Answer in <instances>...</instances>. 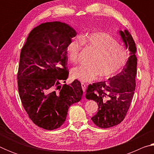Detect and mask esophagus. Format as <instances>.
Returning <instances> with one entry per match:
<instances>
[{"mask_svg":"<svg viewBox=\"0 0 154 154\" xmlns=\"http://www.w3.org/2000/svg\"><path fill=\"white\" fill-rule=\"evenodd\" d=\"M82 90L83 91V92H85V90H86L87 85L85 84V83H82Z\"/></svg>","mask_w":154,"mask_h":154,"instance_id":"34e87169","label":"esophagus"}]
</instances>
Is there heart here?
Returning a JSON list of instances; mask_svg holds the SVG:
<instances>
[{
	"instance_id": "obj_1",
	"label": "heart",
	"mask_w": 154,
	"mask_h": 154,
	"mask_svg": "<svg viewBox=\"0 0 154 154\" xmlns=\"http://www.w3.org/2000/svg\"><path fill=\"white\" fill-rule=\"evenodd\" d=\"M82 43L95 51L90 60V64L81 65L72 69V77L82 82H92L98 75L100 79L113 77L124 66L128 60V52L123 46L119 45L113 36L107 33L98 32L82 36L80 41L73 40L69 43L67 48L68 57L72 63L79 62Z\"/></svg>"
}]
</instances>
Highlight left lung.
Listing matches in <instances>:
<instances>
[{"instance_id":"obj_1","label":"left lung","mask_w":154,"mask_h":154,"mask_svg":"<svg viewBox=\"0 0 154 154\" xmlns=\"http://www.w3.org/2000/svg\"><path fill=\"white\" fill-rule=\"evenodd\" d=\"M130 56L122 71L106 82L89 85L85 97L97 103L98 111L92 118L101 128H108L123 121L133 98L136 82L137 58L136 45L128 30L119 31Z\"/></svg>"}]
</instances>
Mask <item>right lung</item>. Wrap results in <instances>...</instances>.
<instances>
[{
  "label": "right lung",
  "instance_id": "obj_1",
  "mask_svg": "<svg viewBox=\"0 0 154 154\" xmlns=\"http://www.w3.org/2000/svg\"><path fill=\"white\" fill-rule=\"evenodd\" d=\"M77 35L65 23H43L30 32L20 53L17 85L22 105L36 126L52 130L66 120L70 106L80 101L81 83L69 77L67 48Z\"/></svg>",
  "mask_w": 154,
  "mask_h": 154
}]
</instances>
